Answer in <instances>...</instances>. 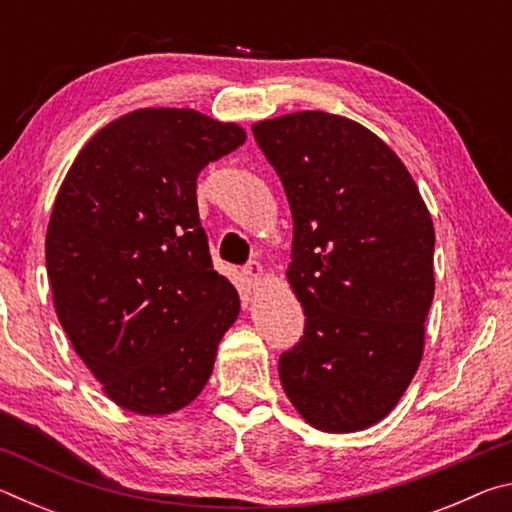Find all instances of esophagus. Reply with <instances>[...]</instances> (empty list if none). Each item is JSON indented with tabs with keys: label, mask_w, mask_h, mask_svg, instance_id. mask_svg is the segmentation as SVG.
Masks as SVG:
<instances>
[{
	"label": "esophagus",
	"mask_w": 512,
	"mask_h": 512,
	"mask_svg": "<svg viewBox=\"0 0 512 512\" xmlns=\"http://www.w3.org/2000/svg\"><path fill=\"white\" fill-rule=\"evenodd\" d=\"M244 277L248 280L250 287H257L264 280V266L259 262H250L244 266Z\"/></svg>",
	"instance_id": "esophagus-1"
}]
</instances>
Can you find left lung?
I'll return each instance as SVG.
<instances>
[{
  "mask_svg": "<svg viewBox=\"0 0 512 512\" xmlns=\"http://www.w3.org/2000/svg\"><path fill=\"white\" fill-rule=\"evenodd\" d=\"M289 198L287 280L305 336L282 388L311 427L368 429L400 402L424 352L433 223L409 169L348 117L302 110L253 124Z\"/></svg>",
  "mask_w": 512,
  "mask_h": 512,
  "instance_id": "8db88e82",
  "label": "left lung"
}]
</instances>
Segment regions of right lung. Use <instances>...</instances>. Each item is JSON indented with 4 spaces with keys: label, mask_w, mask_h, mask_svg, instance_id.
Segmentation results:
<instances>
[{
    "label": "right lung",
    "mask_w": 512,
    "mask_h": 512,
    "mask_svg": "<svg viewBox=\"0 0 512 512\" xmlns=\"http://www.w3.org/2000/svg\"><path fill=\"white\" fill-rule=\"evenodd\" d=\"M246 142L192 108H140L94 133L56 194L45 257L60 325L112 402L176 413L239 316L198 221L196 178Z\"/></svg>",
    "instance_id": "right-lung-1"
}]
</instances>
